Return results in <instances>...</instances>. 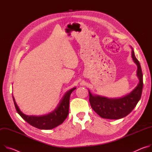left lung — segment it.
<instances>
[{"instance_id": "left-lung-1", "label": "left lung", "mask_w": 152, "mask_h": 152, "mask_svg": "<svg viewBox=\"0 0 152 152\" xmlns=\"http://www.w3.org/2000/svg\"><path fill=\"white\" fill-rule=\"evenodd\" d=\"M132 48V57L137 66V75L139 83L132 92L121 98H109L93 95L89 90V102L92 109L101 117L106 119L117 120L126 116L135 107L140 101L143 88V76L139 61Z\"/></svg>"}]
</instances>
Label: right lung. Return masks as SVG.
I'll list each match as a JSON object with an SVG mask.
<instances>
[{
	"label": "right lung",
	"mask_w": 152,
	"mask_h": 152,
	"mask_svg": "<svg viewBox=\"0 0 152 152\" xmlns=\"http://www.w3.org/2000/svg\"><path fill=\"white\" fill-rule=\"evenodd\" d=\"M75 89L76 88L75 87L67 91L63 96L56 108L53 112L48 114L40 116L26 115L24 114L20 111L18 104H16L13 96L12 98L17 112L24 120L32 126L37 129L49 130L54 129L62 124L67 118L69 114L70 95Z\"/></svg>",
	"instance_id": "1"
}]
</instances>
